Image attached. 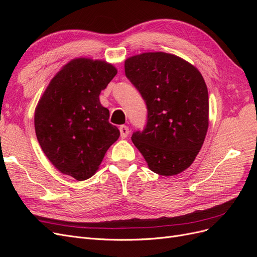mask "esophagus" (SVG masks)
I'll return each mask as SVG.
<instances>
[{"label":"esophagus","instance_id":"34e87169","mask_svg":"<svg viewBox=\"0 0 257 257\" xmlns=\"http://www.w3.org/2000/svg\"><path fill=\"white\" fill-rule=\"evenodd\" d=\"M119 130H120V134H121V137H122V138H126V137L128 136L130 130H128V127H127L126 125H121V126L119 127Z\"/></svg>","mask_w":257,"mask_h":257}]
</instances>
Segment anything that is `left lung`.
I'll return each mask as SVG.
<instances>
[{
    "instance_id": "1",
    "label": "left lung",
    "mask_w": 257,
    "mask_h": 257,
    "mask_svg": "<svg viewBox=\"0 0 257 257\" xmlns=\"http://www.w3.org/2000/svg\"><path fill=\"white\" fill-rule=\"evenodd\" d=\"M124 68L148 110L146 127L133 133L132 142L155 174L182 173L201 149L209 125L203 76L189 62L165 52L131 57Z\"/></svg>"
}]
</instances>
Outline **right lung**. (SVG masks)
<instances>
[{
  "mask_svg": "<svg viewBox=\"0 0 257 257\" xmlns=\"http://www.w3.org/2000/svg\"><path fill=\"white\" fill-rule=\"evenodd\" d=\"M115 75L116 68L105 61L74 59L51 79L36 106L35 133L45 155L78 181L96 173L120 136L99 103L100 91Z\"/></svg>",
  "mask_w": 257,
  "mask_h": 257,
  "instance_id": "obj_1",
  "label": "right lung"
}]
</instances>
